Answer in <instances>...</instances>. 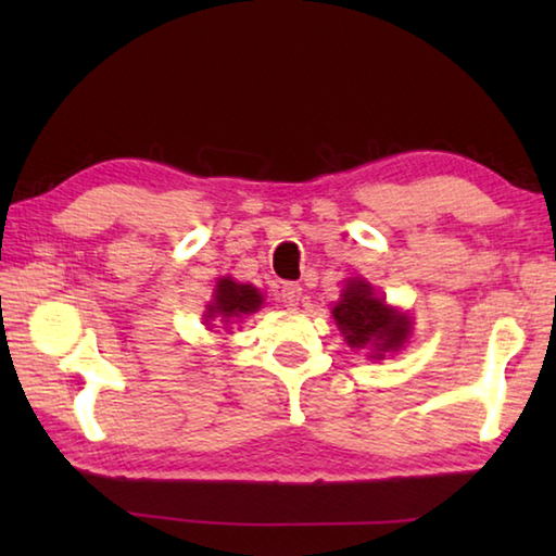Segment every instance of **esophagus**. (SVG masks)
Segmentation results:
<instances>
[{"label": "esophagus", "instance_id": "obj_1", "mask_svg": "<svg viewBox=\"0 0 556 556\" xmlns=\"http://www.w3.org/2000/svg\"><path fill=\"white\" fill-rule=\"evenodd\" d=\"M279 296H281V301H285V306L294 308V306H299V301H301V287L294 285V281H287V285H281Z\"/></svg>", "mask_w": 556, "mask_h": 556}]
</instances>
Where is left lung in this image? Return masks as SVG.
Returning <instances> with one entry per match:
<instances>
[{"mask_svg":"<svg viewBox=\"0 0 556 556\" xmlns=\"http://www.w3.org/2000/svg\"><path fill=\"white\" fill-rule=\"evenodd\" d=\"M333 318L351 348H375L372 357L397 351L409 336V318L380 301L363 279H351L333 308Z\"/></svg>","mask_w":556,"mask_h":556,"instance_id":"8db88e82","label":"left lung"}]
</instances>
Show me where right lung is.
Here are the masks:
<instances>
[{
	"label": "right lung",
	"instance_id": "right-lung-1",
	"mask_svg": "<svg viewBox=\"0 0 556 556\" xmlns=\"http://www.w3.org/2000/svg\"><path fill=\"white\" fill-rule=\"evenodd\" d=\"M262 304V294H257L255 287L250 285H238L230 277L218 281V289H215V299L208 306V318L220 316L225 324H230L228 318H240L242 314L257 312Z\"/></svg>",
	"mask_w": 556,
	"mask_h": 556
}]
</instances>
